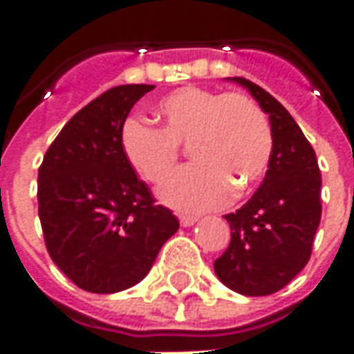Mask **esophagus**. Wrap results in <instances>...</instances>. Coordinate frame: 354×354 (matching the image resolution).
<instances>
[{
	"label": "esophagus",
	"mask_w": 354,
	"mask_h": 354,
	"mask_svg": "<svg viewBox=\"0 0 354 354\" xmlns=\"http://www.w3.org/2000/svg\"><path fill=\"white\" fill-rule=\"evenodd\" d=\"M197 222V216H192V214H180V223L184 225V227H189L193 223Z\"/></svg>",
	"instance_id": "1"
}]
</instances>
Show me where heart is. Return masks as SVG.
<instances>
[{
	"label": "heart",
	"instance_id": "1",
	"mask_svg": "<svg viewBox=\"0 0 354 354\" xmlns=\"http://www.w3.org/2000/svg\"><path fill=\"white\" fill-rule=\"evenodd\" d=\"M159 129L138 117L121 127L124 159L140 178L161 184L187 144L193 161L162 185V203L180 210H208L241 199L266 174L273 132L266 113L243 93L201 87L172 91L155 106Z\"/></svg>",
	"mask_w": 354,
	"mask_h": 354
}]
</instances>
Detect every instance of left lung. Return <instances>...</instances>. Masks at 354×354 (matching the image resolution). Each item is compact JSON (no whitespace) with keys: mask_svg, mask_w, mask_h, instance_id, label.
Masks as SVG:
<instances>
[{"mask_svg":"<svg viewBox=\"0 0 354 354\" xmlns=\"http://www.w3.org/2000/svg\"><path fill=\"white\" fill-rule=\"evenodd\" d=\"M269 113L273 153L266 178L243 207L225 214L231 241L214 261L218 279L243 296H269L284 288L311 258L320 223V170L315 149L281 102L245 77Z\"/></svg>","mask_w":354,"mask_h":354,"instance_id":"8db88e82","label":"left lung"}]
</instances>
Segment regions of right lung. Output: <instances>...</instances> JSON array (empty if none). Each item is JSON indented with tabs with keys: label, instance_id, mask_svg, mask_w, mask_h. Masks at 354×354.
Masks as SVG:
<instances>
[{
	"label": "right lung",
	"instance_id": "1",
	"mask_svg": "<svg viewBox=\"0 0 354 354\" xmlns=\"http://www.w3.org/2000/svg\"><path fill=\"white\" fill-rule=\"evenodd\" d=\"M153 88L119 85L96 96L58 132L37 172L47 252L87 292L134 286L180 227L172 210L155 205L121 149L124 119Z\"/></svg>",
	"mask_w": 354,
	"mask_h": 354
}]
</instances>
